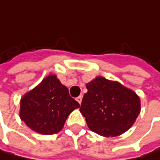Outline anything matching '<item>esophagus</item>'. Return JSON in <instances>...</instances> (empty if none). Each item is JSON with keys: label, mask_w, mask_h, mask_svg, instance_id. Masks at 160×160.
I'll list each match as a JSON object with an SVG mask.
<instances>
[{"label": "esophagus", "mask_w": 160, "mask_h": 160, "mask_svg": "<svg viewBox=\"0 0 160 160\" xmlns=\"http://www.w3.org/2000/svg\"><path fill=\"white\" fill-rule=\"evenodd\" d=\"M76 101L79 103V104H81V102H82V96L80 95V96H78L77 98H76Z\"/></svg>", "instance_id": "1"}]
</instances>
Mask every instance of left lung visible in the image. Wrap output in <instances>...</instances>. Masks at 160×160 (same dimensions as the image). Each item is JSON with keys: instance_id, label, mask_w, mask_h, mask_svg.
<instances>
[{"instance_id": "1", "label": "left lung", "mask_w": 160, "mask_h": 160, "mask_svg": "<svg viewBox=\"0 0 160 160\" xmlns=\"http://www.w3.org/2000/svg\"><path fill=\"white\" fill-rule=\"evenodd\" d=\"M80 112L92 132L116 137L129 130L140 112L137 93L117 82L98 76L87 84Z\"/></svg>"}]
</instances>
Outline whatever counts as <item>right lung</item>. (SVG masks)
Here are the masks:
<instances>
[{
  "label": "right lung",
  "mask_w": 160,
  "mask_h": 160,
  "mask_svg": "<svg viewBox=\"0 0 160 160\" xmlns=\"http://www.w3.org/2000/svg\"><path fill=\"white\" fill-rule=\"evenodd\" d=\"M79 107L56 75H49L22 96L20 117L34 132L53 134L62 130L68 114Z\"/></svg>",
  "instance_id": "1"
}]
</instances>
